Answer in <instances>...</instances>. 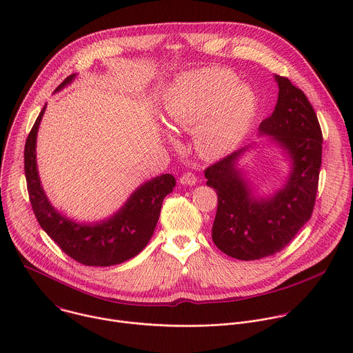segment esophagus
Listing matches in <instances>:
<instances>
[{
	"label": "esophagus",
	"instance_id": "1",
	"mask_svg": "<svg viewBox=\"0 0 353 353\" xmlns=\"http://www.w3.org/2000/svg\"><path fill=\"white\" fill-rule=\"evenodd\" d=\"M180 183L183 185H194L196 183V179H195V174H192L191 172H185L183 173V176L180 177Z\"/></svg>",
	"mask_w": 353,
	"mask_h": 353
}]
</instances>
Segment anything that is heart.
I'll return each mask as SVG.
<instances>
[{"label": "heart", "mask_w": 353, "mask_h": 353, "mask_svg": "<svg viewBox=\"0 0 353 353\" xmlns=\"http://www.w3.org/2000/svg\"><path fill=\"white\" fill-rule=\"evenodd\" d=\"M256 96L228 68L211 67L180 77L165 100L168 125L174 131L195 130L201 154L218 157L234 146L248 130Z\"/></svg>", "instance_id": "1"}]
</instances>
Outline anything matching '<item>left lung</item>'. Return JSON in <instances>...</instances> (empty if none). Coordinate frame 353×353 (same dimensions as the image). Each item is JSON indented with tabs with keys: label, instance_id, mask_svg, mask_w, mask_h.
Here are the masks:
<instances>
[{
	"label": "left lung",
	"instance_id": "8db88e82",
	"mask_svg": "<svg viewBox=\"0 0 353 353\" xmlns=\"http://www.w3.org/2000/svg\"><path fill=\"white\" fill-rule=\"evenodd\" d=\"M278 102L261 121L260 134L270 135L288 154L292 170L271 196H256L237 169L241 148L205 169L207 185L218 194L212 225L215 245L229 257L251 261L285 248L310 219L319 188L323 132L303 90L286 77L275 75Z\"/></svg>",
	"mask_w": 353,
	"mask_h": 353
}]
</instances>
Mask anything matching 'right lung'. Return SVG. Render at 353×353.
<instances>
[{
	"instance_id": "obj_1",
	"label": "right lung",
	"mask_w": 353,
	"mask_h": 353,
	"mask_svg": "<svg viewBox=\"0 0 353 353\" xmlns=\"http://www.w3.org/2000/svg\"><path fill=\"white\" fill-rule=\"evenodd\" d=\"M67 77L57 90L72 82ZM46 106L37 116L25 143V176L34 216L43 230L72 260L89 267L121 264L145 248L157 228L165 196L173 191L176 179L162 174L138 187L123 208L100 223H77L50 204L40 184L36 166V137Z\"/></svg>"
}]
</instances>
